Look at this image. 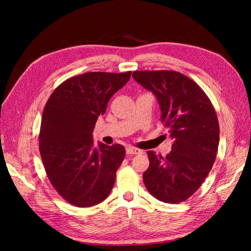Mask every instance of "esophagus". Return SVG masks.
Listing matches in <instances>:
<instances>
[{"label":"esophagus","mask_w":251,"mask_h":251,"mask_svg":"<svg viewBox=\"0 0 251 251\" xmlns=\"http://www.w3.org/2000/svg\"><path fill=\"white\" fill-rule=\"evenodd\" d=\"M126 152H127V154H141L142 153L141 150H139V149H136L134 147H127Z\"/></svg>","instance_id":"1"}]
</instances>
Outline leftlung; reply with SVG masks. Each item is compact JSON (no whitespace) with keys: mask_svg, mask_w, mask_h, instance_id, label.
<instances>
[{"mask_svg":"<svg viewBox=\"0 0 251 251\" xmlns=\"http://www.w3.org/2000/svg\"><path fill=\"white\" fill-rule=\"evenodd\" d=\"M135 81L153 93L161 121L169 128L172 151H148L146 188L155 199L177 204L193 195L209 174L219 145V123L210 100L195 82L176 71H135Z\"/></svg>","mask_w":251,"mask_h":251,"instance_id":"obj_1","label":"left lung"}]
</instances>
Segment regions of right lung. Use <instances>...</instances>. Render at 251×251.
<instances>
[{"label": "right lung", "instance_id": "obj_1", "mask_svg": "<svg viewBox=\"0 0 251 251\" xmlns=\"http://www.w3.org/2000/svg\"><path fill=\"white\" fill-rule=\"evenodd\" d=\"M130 76V71L81 74L59 85L45 105L39 139L42 161L52 186L74 206L97 205L113 188L125 148L102 142L96 147L93 131L112 96Z\"/></svg>", "mask_w": 251, "mask_h": 251}]
</instances>
